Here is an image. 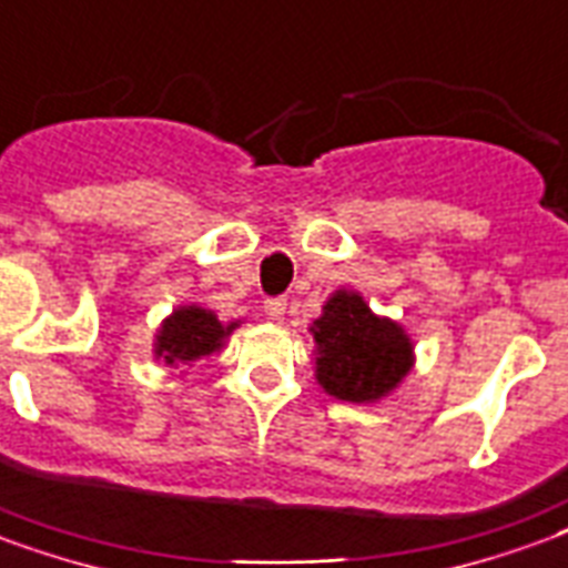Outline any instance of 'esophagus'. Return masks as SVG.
<instances>
[{
  "label": "esophagus",
  "instance_id": "34e87169",
  "mask_svg": "<svg viewBox=\"0 0 568 568\" xmlns=\"http://www.w3.org/2000/svg\"><path fill=\"white\" fill-rule=\"evenodd\" d=\"M263 314H266L268 320H284V314H287V300L272 296V300L263 302Z\"/></svg>",
  "mask_w": 568,
  "mask_h": 568
}]
</instances>
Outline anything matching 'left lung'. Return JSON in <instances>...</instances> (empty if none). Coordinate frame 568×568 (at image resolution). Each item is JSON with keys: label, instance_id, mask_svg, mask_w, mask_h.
<instances>
[{"label": "left lung", "instance_id": "obj_1", "mask_svg": "<svg viewBox=\"0 0 568 568\" xmlns=\"http://www.w3.org/2000/svg\"><path fill=\"white\" fill-rule=\"evenodd\" d=\"M317 381L341 400H377L410 371L413 347L398 323L371 314L359 293L338 290L311 326Z\"/></svg>", "mask_w": 568, "mask_h": 568}]
</instances>
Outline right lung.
I'll return each instance as SVG.
<instances>
[{
	"instance_id": "right-lung-1",
	"label": "right lung",
	"mask_w": 568,
	"mask_h": 568,
	"mask_svg": "<svg viewBox=\"0 0 568 568\" xmlns=\"http://www.w3.org/2000/svg\"><path fill=\"white\" fill-rule=\"evenodd\" d=\"M233 329H236V323L221 326L212 311L187 305V308L173 311L170 320H164V326L158 332L155 356H161L168 365L203 359L209 353L221 349V341Z\"/></svg>"
}]
</instances>
